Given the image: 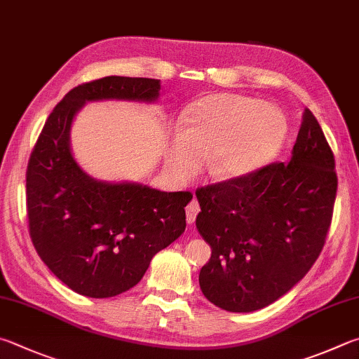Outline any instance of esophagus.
Instances as JSON below:
<instances>
[{
    "label": "esophagus",
    "mask_w": 359,
    "mask_h": 359,
    "mask_svg": "<svg viewBox=\"0 0 359 359\" xmlns=\"http://www.w3.org/2000/svg\"><path fill=\"white\" fill-rule=\"evenodd\" d=\"M201 212V205H199V202H198V199H191V202L190 204L187 205V221H188V224H191V223H194V219H196V217H198V213Z\"/></svg>",
    "instance_id": "esophagus-1"
}]
</instances>
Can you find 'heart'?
Returning a JSON list of instances; mask_svg holds the SVG:
<instances>
[{"mask_svg": "<svg viewBox=\"0 0 359 359\" xmlns=\"http://www.w3.org/2000/svg\"><path fill=\"white\" fill-rule=\"evenodd\" d=\"M285 133L287 121L275 105L252 97L215 94L185 109L169 158L180 177H191L210 158L212 175L237 179L275 157Z\"/></svg>", "mask_w": 359, "mask_h": 359, "instance_id": "1", "label": "heart"}]
</instances>
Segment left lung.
<instances>
[{
	"mask_svg": "<svg viewBox=\"0 0 359 359\" xmlns=\"http://www.w3.org/2000/svg\"><path fill=\"white\" fill-rule=\"evenodd\" d=\"M334 154L320 123L303 113L289 163L199 187L196 226L212 246L199 273L208 302L252 312L276 302L323 250L337 191Z\"/></svg>",
	"mask_w": 359,
	"mask_h": 359,
	"instance_id": "left-lung-1",
	"label": "left lung"
}]
</instances>
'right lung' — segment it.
Instances as JSON below:
<instances>
[{
	"instance_id": "1",
	"label": "right lung",
	"mask_w": 359,
	"mask_h": 359,
	"mask_svg": "<svg viewBox=\"0 0 359 359\" xmlns=\"http://www.w3.org/2000/svg\"><path fill=\"white\" fill-rule=\"evenodd\" d=\"M160 80L105 76L78 84L48 116L26 168L29 237L39 257L76 293L109 298L141 281L152 257L185 231L190 191L90 179L72 157L70 123L84 102L158 97Z\"/></svg>"
}]
</instances>
